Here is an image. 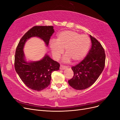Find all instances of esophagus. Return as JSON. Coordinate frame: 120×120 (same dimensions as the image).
<instances>
[{
	"mask_svg": "<svg viewBox=\"0 0 120 120\" xmlns=\"http://www.w3.org/2000/svg\"><path fill=\"white\" fill-rule=\"evenodd\" d=\"M67 68V67L66 66L63 65H61L60 67V69L61 70H64V69H66Z\"/></svg>",
	"mask_w": 120,
	"mask_h": 120,
	"instance_id": "esophagus-1",
	"label": "esophagus"
}]
</instances>
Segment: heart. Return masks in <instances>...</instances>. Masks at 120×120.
Here are the masks:
<instances>
[{"mask_svg":"<svg viewBox=\"0 0 120 120\" xmlns=\"http://www.w3.org/2000/svg\"><path fill=\"white\" fill-rule=\"evenodd\" d=\"M90 45V38L86 35H80L74 31L66 30L57 35L55 42L51 41L50 47L55 59L59 58L65 49L64 62L71 60L78 62L85 56Z\"/></svg>","mask_w":120,"mask_h":120,"instance_id":"1","label":"heart"}]
</instances>
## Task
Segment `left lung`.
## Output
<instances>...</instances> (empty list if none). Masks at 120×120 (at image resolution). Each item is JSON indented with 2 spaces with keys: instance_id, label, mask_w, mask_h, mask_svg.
Segmentation results:
<instances>
[{
  "instance_id": "1",
  "label": "left lung",
  "mask_w": 120,
  "mask_h": 120,
  "mask_svg": "<svg viewBox=\"0 0 120 120\" xmlns=\"http://www.w3.org/2000/svg\"><path fill=\"white\" fill-rule=\"evenodd\" d=\"M92 46L86 57L80 63L73 66V78L68 80L69 85L76 90L89 88L98 79L105 65V50L95 38L90 35Z\"/></svg>"
}]
</instances>
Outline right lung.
Wrapping results in <instances>:
<instances>
[{"label": "right lung", "mask_w": 120, "mask_h": 120, "mask_svg": "<svg viewBox=\"0 0 120 120\" xmlns=\"http://www.w3.org/2000/svg\"><path fill=\"white\" fill-rule=\"evenodd\" d=\"M54 32L52 26H34L23 36L17 46L14 59L15 71L25 85L33 90L40 91L47 88L50 84L52 73L59 70L60 64L47 54L40 61H26L23 50L24 44L30 38L37 37L47 46Z\"/></svg>", "instance_id": "1"}]
</instances>
